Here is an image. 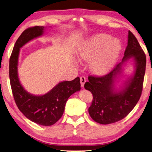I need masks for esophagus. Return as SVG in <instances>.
<instances>
[{
	"label": "esophagus",
	"instance_id": "34e87169",
	"mask_svg": "<svg viewBox=\"0 0 152 152\" xmlns=\"http://www.w3.org/2000/svg\"><path fill=\"white\" fill-rule=\"evenodd\" d=\"M86 81H87V79H86V77L84 76H81V77H80V82H81V85L82 87H84V84L85 83Z\"/></svg>",
	"mask_w": 152,
	"mask_h": 152
}]
</instances>
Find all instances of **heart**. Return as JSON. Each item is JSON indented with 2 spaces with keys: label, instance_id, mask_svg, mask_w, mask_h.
Returning <instances> with one entry per match:
<instances>
[{
  "label": "heart",
  "instance_id": "1",
  "mask_svg": "<svg viewBox=\"0 0 152 152\" xmlns=\"http://www.w3.org/2000/svg\"><path fill=\"white\" fill-rule=\"evenodd\" d=\"M122 49L118 39L109 34H97L91 36L78 50V56L86 61L91 60L89 68L96 75H104L113 68Z\"/></svg>",
  "mask_w": 152,
  "mask_h": 152
}]
</instances>
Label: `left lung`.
<instances>
[{
  "label": "left lung",
  "mask_w": 152,
  "mask_h": 152,
  "mask_svg": "<svg viewBox=\"0 0 152 152\" xmlns=\"http://www.w3.org/2000/svg\"><path fill=\"white\" fill-rule=\"evenodd\" d=\"M134 58L136 71L129 82L125 89L114 92V79L120 72L121 65L129 58ZM146 65L144 51L134 34L128 31V45L121 63L116 64L106 75L96 77L89 75L88 82L84 85L85 89L93 94V101L88 113L93 121L101 124L116 122L125 118L132 110L141 96Z\"/></svg>",
  "instance_id": "8db88e82"
}]
</instances>
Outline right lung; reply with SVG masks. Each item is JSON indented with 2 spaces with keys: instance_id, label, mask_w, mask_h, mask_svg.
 <instances>
[{
  "instance_id": "right-lung-1",
  "label": "right lung",
  "mask_w": 152,
  "mask_h": 152,
  "mask_svg": "<svg viewBox=\"0 0 152 152\" xmlns=\"http://www.w3.org/2000/svg\"><path fill=\"white\" fill-rule=\"evenodd\" d=\"M44 27L36 26L27 28L21 34L14 45L9 61V77L11 88L16 106L30 121L42 126H51L61 118L65 104L71 94L81 89L79 77L73 81H63L50 92L34 96L24 90L18 76L20 48L34 38L42 36Z\"/></svg>"
}]
</instances>
